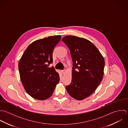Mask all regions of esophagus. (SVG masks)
Masks as SVG:
<instances>
[{"instance_id": "1", "label": "esophagus", "mask_w": 128, "mask_h": 128, "mask_svg": "<svg viewBox=\"0 0 128 128\" xmlns=\"http://www.w3.org/2000/svg\"><path fill=\"white\" fill-rule=\"evenodd\" d=\"M65 72H66V70H65V69H64V70H61V72H62V73L63 74H65Z\"/></svg>"}]
</instances>
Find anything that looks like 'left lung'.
Returning <instances> with one entry per match:
<instances>
[{
    "mask_svg": "<svg viewBox=\"0 0 128 128\" xmlns=\"http://www.w3.org/2000/svg\"><path fill=\"white\" fill-rule=\"evenodd\" d=\"M62 40L68 47L73 62L71 82L66 89L72 97L82 100L90 96L102 81L104 59L88 40L70 35Z\"/></svg>",
    "mask_w": 128,
    "mask_h": 128,
    "instance_id": "obj_1",
    "label": "left lung"
}]
</instances>
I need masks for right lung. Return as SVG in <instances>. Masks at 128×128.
<instances>
[{
  "mask_svg": "<svg viewBox=\"0 0 128 128\" xmlns=\"http://www.w3.org/2000/svg\"><path fill=\"white\" fill-rule=\"evenodd\" d=\"M61 39V35H56L34 41L19 61L21 82L26 92L35 99L49 98L59 82V74L48 66L53 62V51Z\"/></svg>",
  "mask_w": 128,
  "mask_h": 128,
  "instance_id": "obj_1",
  "label": "right lung"
}]
</instances>
